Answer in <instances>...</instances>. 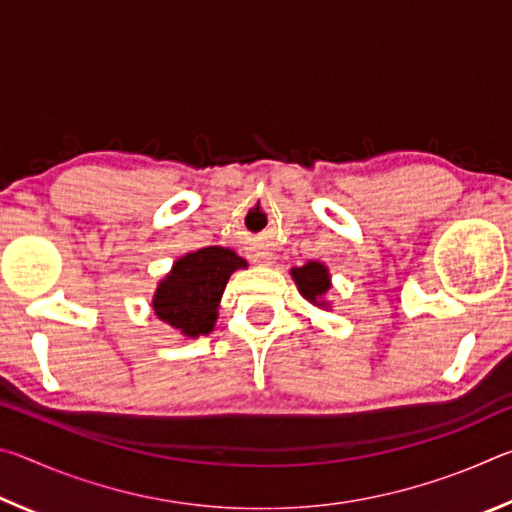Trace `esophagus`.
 I'll list each match as a JSON object with an SVG mask.
<instances>
[{
  "instance_id": "obj_1",
  "label": "esophagus",
  "mask_w": 512,
  "mask_h": 512,
  "mask_svg": "<svg viewBox=\"0 0 512 512\" xmlns=\"http://www.w3.org/2000/svg\"><path fill=\"white\" fill-rule=\"evenodd\" d=\"M268 259H271V257H268V255H262V262H268Z\"/></svg>"
}]
</instances>
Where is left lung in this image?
<instances>
[{
    "label": "left lung",
    "instance_id": "left-lung-1",
    "mask_svg": "<svg viewBox=\"0 0 512 512\" xmlns=\"http://www.w3.org/2000/svg\"><path fill=\"white\" fill-rule=\"evenodd\" d=\"M291 275L293 280H296L302 296L309 302H314V305H318V300L323 298L329 289L327 268L318 262H309L300 268H293ZM320 305H325V302H320Z\"/></svg>",
    "mask_w": 512,
    "mask_h": 512
}]
</instances>
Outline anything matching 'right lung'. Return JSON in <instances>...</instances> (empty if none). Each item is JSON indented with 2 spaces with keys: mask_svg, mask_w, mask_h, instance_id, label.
<instances>
[{
  "mask_svg": "<svg viewBox=\"0 0 512 512\" xmlns=\"http://www.w3.org/2000/svg\"><path fill=\"white\" fill-rule=\"evenodd\" d=\"M237 268H246L244 259L221 246L180 257L155 291V316L185 336L210 334L221 293Z\"/></svg>",
  "mask_w": 512,
  "mask_h": 512,
  "instance_id": "add662e5",
  "label": "right lung"
}]
</instances>
